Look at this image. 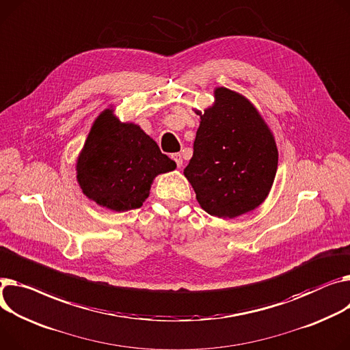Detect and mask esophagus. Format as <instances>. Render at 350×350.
Returning <instances> with one entry per match:
<instances>
[{"label":"esophagus","mask_w":350,"mask_h":350,"mask_svg":"<svg viewBox=\"0 0 350 350\" xmlns=\"http://www.w3.org/2000/svg\"><path fill=\"white\" fill-rule=\"evenodd\" d=\"M172 157H173V160L176 161L177 167H181V166H183V157H181L180 153H174V154H172Z\"/></svg>","instance_id":"34e87169"}]
</instances>
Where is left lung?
I'll use <instances>...</instances> for the list:
<instances>
[{
  "instance_id": "1",
  "label": "left lung",
  "mask_w": 350,
  "mask_h": 350,
  "mask_svg": "<svg viewBox=\"0 0 350 350\" xmlns=\"http://www.w3.org/2000/svg\"><path fill=\"white\" fill-rule=\"evenodd\" d=\"M214 98L204 111L196 109L201 121L184 176L205 213L232 219L267 198L278 150L271 129L245 96L217 87Z\"/></svg>"
}]
</instances>
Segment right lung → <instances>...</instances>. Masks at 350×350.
Segmentation results:
<instances>
[{
  "label": "right lung",
  "instance_id": "1",
  "mask_svg": "<svg viewBox=\"0 0 350 350\" xmlns=\"http://www.w3.org/2000/svg\"><path fill=\"white\" fill-rule=\"evenodd\" d=\"M176 167L141 126L121 122L112 107L92 122L76 160L83 194L116 213L141 208L153 180Z\"/></svg>",
  "mask_w": 350,
  "mask_h": 350
}]
</instances>
